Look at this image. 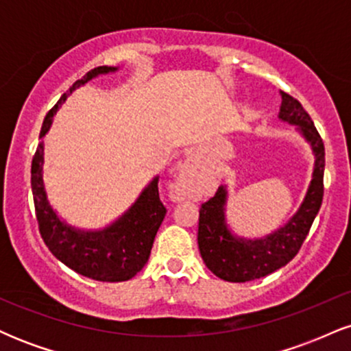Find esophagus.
I'll return each instance as SVG.
<instances>
[{"mask_svg":"<svg viewBox=\"0 0 351 351\" xmlns=\"http://www.w3.org/2000/svg\"><path fill=\"white\" fill-rule=\"evenodd\" d=\"M195 181H196V167L195 163L188 160V162H184L180 167V175L178 178H176V184H178L180 188H186L191 183H195Z\"/></svg>","mask_w":351,"mask_h":351,"instance_id":"esophagus-1","label":"esophagus"}]
</instances>
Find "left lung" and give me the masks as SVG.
<instances>
[{"instance_id":"obj_1","label":"left lung","mask_w":351,"mask_h":351,"mask_svg":"<svg viewBox=\"0 0 351 351\" xmlns=\"http://www.w3.org/2000/svg\"><path fill=\"white\" fill-rule=\"evenodd\" d=\"M282 104L279 119L297 125V130L312 147L313 163L312 181L300 208L284 226L259 237L244 239L234 236L226 224V186L217 188L211 199L201 204L198 224V245L206 267L219 279L228 282H249L265 277L291 263L304 244L313 219L324 199L325 147L315 125L302 104L292 95L280 92Z\"/></svg>"}]
</instances>
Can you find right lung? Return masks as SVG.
<instances>
[{
	"label": "right lung",
	"mask_w": 351,
	"mask_h": 351,
	"mask_svg": "<svg viewBox=\"0 0 351 351\" xmlns=\"http://www.w3.org/2000/svg\"><path fill=\"white\" fill-rule=\"evenodd\" d=\"M119 67L100 66L88 71L82 79L58 100L44 119L39 138L49 132L56 112L66 102L72 90L84 86L100 74L115 72ZM44 143L39 142L31 165V188H33L36 217L39 232L49 251L72 271L88 279L100 282H123L132 279L147 264L156 231L162 224L167 208L158 193V176L150 181L138 199L110 226L99 231H84L72 228L58 216L47 199L43 180Z\"/></svg>",
	"instance_id": "1"
}]
</instances>
